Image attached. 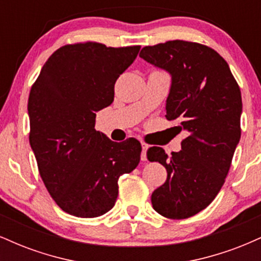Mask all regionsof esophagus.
Segmentation results:
<instances>
[{
    "mask_svg": "<svg viewBox=\"0 0 261 261\" xmlns=\"http://www.w3.org/2000/svg\"><path fill=\"white\" fill-rule=\"evenodd\" d=\"M147 149L148 146L146 143H142V152H141V160L147 161Z\"/></svg>",
    "mask_w": 261,
    "mask_h": 261,
    "instance_id": "esophagus-1",
    "label": "esophagus"
}]
</instances>
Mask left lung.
I'll return each instance as SVG.
<instances>
[{
  "label": "left lung",
  "instance_id": "1",
  "mask_svg": "<svg viewBox=\"0 0 261 261\" xmlns=\"http://www.w3.org/2000/svg\"><path fill=\"white\" fill-rule=\"evenodd\" d=\"M140 58L172 77L166 118L179 119L188 136L181 149L151 147L147 158L167 169V180L152 193L158 214L182 220L199 214L222 188L241 140L242 95L228 64L205 45L172 40L145 46Z\"/></svg>",
  "mask_w": 261,
  "mask_h": 261
}]
</instances>
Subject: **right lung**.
<instances>
[{"label":"right lung","mask_w":261,"mask_h":261,"mask_svg":"<svg viewBox=\"0 0 261 261\" xmlns=\"http://www.w3.org/2000/svg\"><path fill=\"white\" fill-rule=\"evenodd\" d=\"M137 46L65 45L47 59L28 99L29 142L39 173L67 214L92 218L115 205L118 180L140 163L141 143L114 142L95 131V114L114 100V85Z\"/></svg>","instance_id":"add662e5"}]
</instances>
